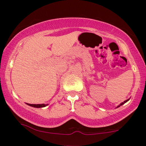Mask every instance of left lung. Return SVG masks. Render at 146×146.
I'll return each instance as SVG.
<instances>
[{
	"label": "left lung",
	"instance_id": "8db88e82",
	"mask_svg": "<svg viewBox=\"0 0 146 146\" xmlns=\"http://www.w3.org/2000/svg\"><path fill=\"white\" fill-rule=\"evenodd\" d=\"M129 100H130V99H128V100H125V101H124V102H122V103H121V104H119V106H117V108H118V107H119V106H122V105H123V104H125V103H126V102H128Z\"/></svg>",
	"mask_w": 146,
	"mask_h": 146
}]
</instances>
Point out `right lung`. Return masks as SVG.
<instances>
[{"label":"right lung","instance_id":"add662e5","mask_svg":"<svg viewBox=\"0 0 146 146\" xmlns=\"http://www.w3.org/2000/svg\"><path fill=\"white\" fill-rule=\"evenodd\" d=\"M30 106L34 107V108H43V107L46 106L48 104H27Z\"/></svg>","mask_w":146,"mask_h":146}]
</instances>
